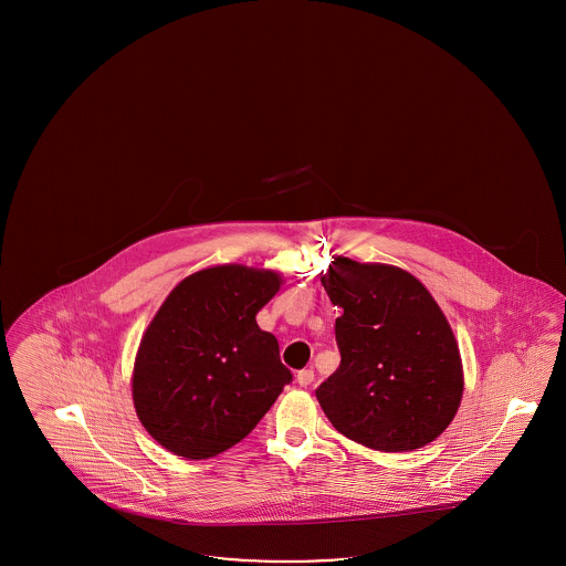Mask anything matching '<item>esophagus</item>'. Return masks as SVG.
<instances>
[{"instance_id": "esophagus-1", "label": "esophagus", "mask_w": 566, "mask_h": 566, "mask_svg": "<svg viewBox=\"0 0 566 566\" xmlns=\"http://www.w3.org/2000/svg\"><path fill=\"white\" fill-rule=\"evenodd\" d=\"M312 381H314V371H312V369H303V371L296 374V384H298L301 388H307Z\"/></svg>"}]
</instances>
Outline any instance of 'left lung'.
I'll use <instances>...</instances> for the list:
<instances>
[{
  "mask_svg": "<svg viewBox=\"0 0 566 566\" xmlns=\"http://www.w3.org/2000/svg\"><path fill=\"white\" fill-rule=\"evenodd\" d=\"M321 282L342 307V363L316 390L331 424L377 452L434 441L457 416L464 374L452 326L427 286L401 268L348 256H333Z\"/></svg>",
  "mask_w": 566,
  "mask_h": 566,
  "instance_id": "8db88e82",
  "label": "left lung"
}]
</instances>
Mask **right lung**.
<instances>
[{"label":"right lung","mask_w":566,"mask_h":566,"mask_svg":"<svg viewBox=\"0 0 566 566\" xmlns=\"http://www.w3.org/2000/svg\"><path fill=\"white\" fill-rule=\"evenodd\" d=\"M284 284L238 263L187 275L163 301L135 354V413L167 452L216 457L252 431L293 374L256 314Z\"/></svg>","instance_id":"1"}]
</instances>
